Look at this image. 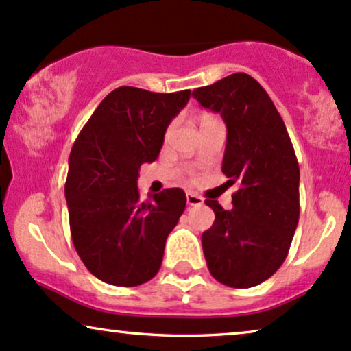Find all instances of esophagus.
<instances>
[{
	"mask_svg": "<svg viewBox=\"0 0 351 351\" xmlns=\"http://www.w3.org/2000/svg\"><path fill=\"white\" fill-rule=\"evenodd\" d=\"M187 205H191V207H195V205H202L204 204V199H202L200 195H197V193L193 192H187Z\"/></svg>",
	"mask_w": 351,
	"mask_h": 351,
	"instance_id": "obj_1",
	"label": "esophagus"
}]
</instances>
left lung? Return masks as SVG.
<instances>
[{
  "instance_id": "obj_1",
  "label": "left lung",
  "mask_w": 351,
  "mask_h": 351,
  "mask_svg": "<svg viewBox=\"0 0 351 351\" xmlns=\"http://www.w3.org/2000/svg\"><path fill=\"white\" fill-rule=\"evenodd\" d=\"M204 108L226 123L221 171L238 182L233 208L205 200L215 221L202 234L210 274L246 289L269 279L289 253L299 221V162L281 114L248 73H232L193 90Z\"/></svg>"
}]
</instances>
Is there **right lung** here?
Listing matches in <instances>:
<instances>
[{
    "instance_id": "obj_1",
    "label": "right lung",
    "mask_w": 351,
    "mask_h": 351,
    "mask_svg": "<svg viewBox=\"0 0 351 351\" xmlns=\"http://www.w3.org/2000/svg\"><path fill=\"white\" fill-rule=\"evenodd\" d=\"M189 98L191 90L119 86L73 143L65 182L70 234L86 269L103 282L133 287L158 274L187 199L182 189H164L143 202L139 167L158 158L169 123Z\"/></svg>"
}]
</instances>
